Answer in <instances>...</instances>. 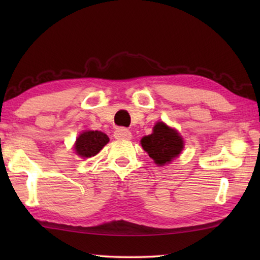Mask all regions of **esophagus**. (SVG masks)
<instances>
[{
    "instance_id": "obj_1",
    "label": "esophagus",
    "mask_w": 260,
    "mask_h": 260,
    "mask_svg": "<svg viewBox=\"0 0 260 260\" xmlns=\"http://www.w3.org/2000/svg\"><path fill=\"white\" fill-rule=\"evenodd\" d=\"M114 138L117 140H129L132 138L131 132L127 128H122V127H119L114 131Z\"/></svg>"
}]
</instances>
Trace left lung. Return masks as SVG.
<instances>
[{
  "label": "left lung",
  "instance_id": "left-lung-1",
  "mask_svg": "<svg viewBox=\"0 0 260 260\" xmlns=\"http://www.w3.org/2000/svg\"><path fill=\"white\" fill-rule=\"evenodd\" d=\"M142 148L158 165H165L177 157L183 149V141L178 132L166 126L164 122H157L152 134L141 140Z\"/></svg>",
  "mask_w": 260,
  "mask_h": 260
}]
</instances>
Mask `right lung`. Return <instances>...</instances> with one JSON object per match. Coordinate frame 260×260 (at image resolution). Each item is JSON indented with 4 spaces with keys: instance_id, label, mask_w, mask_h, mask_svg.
Returning <instances> with one entry per match:
<instances>
[{
    "instance_id": "obj_1",
    "label": "right lung",
    "mask_w": 260,
    "mask_h": 260,
    "mask_svg": "<svg viewBox=\"0 0 260 260\" xmlns=\"http://www.w3.org/2000/svg\"><path fill=\"white\" fill-rule=\"evenodd\" d=\"M109 142L107 134L99 131H86L79 135L76 142V151L81 157H93Z\"/></svg>"
}]
</instances>
